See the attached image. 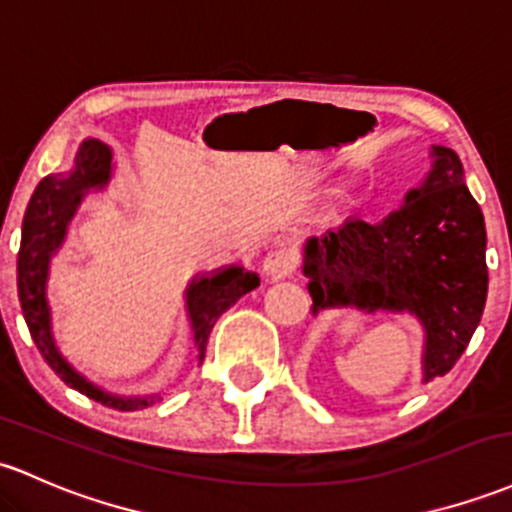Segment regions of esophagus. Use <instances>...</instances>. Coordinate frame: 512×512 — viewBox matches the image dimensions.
I'll list each match as a JSON object with an SVG mask.
<instances>
[{
	"mask_svg": "<svg viewBox=\"0 0 512 512\" xmlns=\"http://www.w3.org/2000/svg\"><path fill=\"white\" fill-rule=\"evenodd\" d=\"M296 260H294V252L286 250V247H279V250L267 252V257L262 260V272H265L267 279H282L289 277L294 272Z\"/></svg>",
	"mask_w": 512,
	"mask_h": 512,
	"instance_id": "obj_1",
	"label": "esophagus"
}]
</instances>
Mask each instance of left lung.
I'll return each mask as SVG.
<instances>
[{
	"label": "left lung",
	"instance_id": "left-lung-1",
	"mask_svg": "<svg viewBox=\"0 0 512 512\" xmlns=\"http://www.w3.org/2000/svg\"><path fill=\"white\" fill-rule=\"evenodd\" d=\"M430 170L379 223L347 218L303 243L313 318L330 308L406 313L425 333L423 384L445 376L481 323L486 223L459 155L430 148Z\"/></svg>",
	"mask_w": 512,
	"mask_h": 512
}]
</instances>
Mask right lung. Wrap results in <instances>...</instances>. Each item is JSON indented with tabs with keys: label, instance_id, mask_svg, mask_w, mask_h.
<instances>
[{
	"label": "right lung",
	"instance_id": "add662e5",
	"mask_svg": "<svg viewBox=\"0 0 512 512\" xmlns=\"http://www.w3.org/2000/svg\"><path fill=\"white\" fill-rule=\"evenodd\" d=\"M114 174V155L109 145L97 138H84L75 153L72 170L48 174L38 182L36 192L28 201L21 226V247L16 260V286H19V301L24 320L31 330V338L41 350L48 367L53 369L67 386L84 396L94 398L101 406L116 408V411H140L160 401V393L148 396H123V393L106 391L77 372L60 352L53 335V313L48 303V277L50 260L60 250L70 230L72 218L89 192H101L111 182ZM260 286V277L252 269L240 265H228L213 269L209 274H194L192 282L184 289V308H187L189 328L196 347V362H204L206 342L211 328L228 311L240 296Z\"/></svg>",
	"mask_w": 512,
	"mask_h": 512
}]
</instances>
